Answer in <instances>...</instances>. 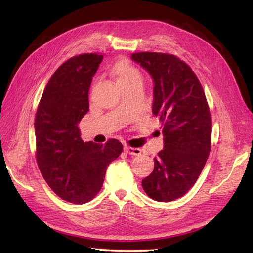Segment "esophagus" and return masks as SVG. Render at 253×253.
Instances as JSON below:
<instances>
[{
	"instance_id": "obj_1",
	"label": "esophagus",
	"mask_w": 253,
	"mask_h": 253,
	"mask_svg": "<svg viewBox=\"0 0 253 253\" xmlns=\"http://www.w3.org/2000/svg\"><path fill=\"white\" fill-rule=\"evenodd\" d=\"M125 152L127 153L128 155H135V156H138V155H141L142 149H141V148H137V147L126 146V147H125Z\"/></svg>"
}]
</instances>
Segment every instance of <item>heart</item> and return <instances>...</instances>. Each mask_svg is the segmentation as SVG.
Instances as JSON below:
<instances>
[{"instance_id": "b5f03b06", "label": "heart", "mask_w": 253, "mask_h": 253, "mask_svg": "<svg viewBox=\"0 0 253 253\" xmlns=\"http://www.w3.org/2000/svg\"><path fill=\"white\" fill-rule=\"evenodd\" d=\"M115 73L117 76L118 83L121 86L132 83V82L142 80L140 71L127 61L118 62L115 66Z\"/></svg>"}]
</instances>
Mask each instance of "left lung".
Segmentation results:
<instances>
[{"mask_svg":"<svg viewBox=\"0 0 253 253\" xmlns=\"http://www.w3.org/2000/svg\"><path fill=\"white\" fill-rule=\"evenodd\" d=\"M131 58L153 77V113L164 134L163 151L142 185L151 199L170 202L193 187L208 161L212 142L209 104L197 75L176 55L137 52Z\"/></svg>","mask_w":253,"mask_h":253,"instance_id":"obj_1","label":"left lung"}]
</instances>
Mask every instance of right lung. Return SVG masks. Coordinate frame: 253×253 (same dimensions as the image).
Here are the masks:
<instances>
[{
  "mask_svg": "<svg viewBox=\"0 0 253 253\" xmlns=\"http://www.w3.org/2000/svg\"><path fill=\"white\" fill-rule=\"evenodd\" d=\"M102 58L99 53H84L65 61L50 77L36 112L40 172L55 194L75 204L96 197L107 167L123 149L116 138L105 145L83 142L79 130V122L89 110L88 91Z\"/></svg>",
  "mask_w": 253,
  "mask_h": 253,
  "instance_id": "obj_1",
  "label": "right lung"
}]
</instances>
